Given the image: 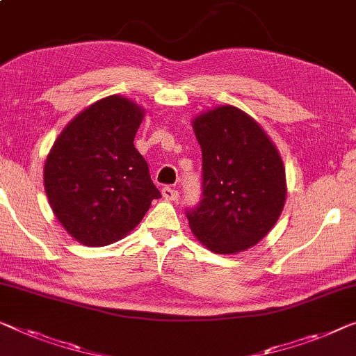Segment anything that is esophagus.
<instances>
[{
	"instance_id": "34e87169",
	"label": "esophagus",
	"mask_w": 356,
	"mask_h": 356,
	"mask_svg": "<svg viewBox=\"0 0 356 356\" xmlns=\"http://www.w3.org/2000/svg\"><path fill=\"white\" fill-rule=\"evenodd\" d=\"M161 193H163V198L164 200H169V201H174V200L179 198L177 190L176 188H171V187H164L161 190Z\"/></svg>"
}]
</instances>
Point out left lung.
Listing matches in <instances>:
<instances>
[{
    "label": "left lung",
    "mask_w": 356,
    "mask_h": 356,
    "mask_svg": "<svg viewBox=\"0 0 356 356\" xmlns=\"http://www.w3.org/2000/svg\"><path fill=\"white\" fill-rule=\"evenodd\" d=\"M203 158L201 200L185 211L193 235L217 254L257 245L277 224L286 174L277 148L245 111L222 105L193 121Z\"/></svg>",
    "instance_id": "left-lung-1"
}]
</instances>
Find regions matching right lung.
Segmentation results:
<instances>
[{"mask_svg": "<svg viewBox=\"0 0 356 356\" xmlns=\"http://www.w3.org/2000/svg\"><path fill=\"white\" fill-rule=\"evenodd\" d=\"M139 105L110 95L60 132L44 164V188L57 219L88 246H107L142 220L160 190L134 137Z\"/></svg>", "mask_w": 356, "mask_h": 356, "instance_id": "obj_1", "label": "right lung"}]
</instances>
